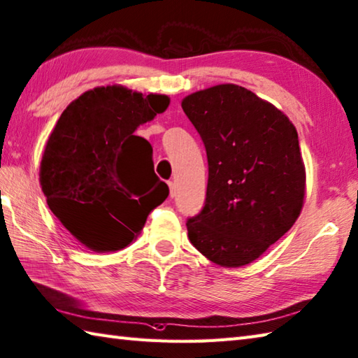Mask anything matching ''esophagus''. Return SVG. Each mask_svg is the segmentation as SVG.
Segmentation results:
<instances>
[{
  "instance_id": "1",
  "label": "esophagus",
  "mask_w": 358,
  "mask_h": 358,
  "mask_svg": "<svg viewBox=\"0 0 358 358\" xmlns=\"http://www.w3.org/2000/svg\"><path fill=\"white\" fill-rule=\"evenodd\" d=\"M167 185H169V194H171V197H175V185L172 183V181H169V183H167Z\"/></svg>"
}]
</instances>
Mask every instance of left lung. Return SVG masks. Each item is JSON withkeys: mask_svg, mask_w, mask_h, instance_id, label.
Instances as JSON below:
<instances>
[{"mask_svg": "<svg viewBox=\"0 0 358 358\" xmlns=\"http://www.w3.org/2000/svg\"><path fill=\"white\" fill-rule=\"evenodd\" d=\"M208 155L206 201L187 237L209 261L251 264L301 214L306 167L295 125L253 91L222 83L181 101Z\"/></svg>", "mask_w": 358, "mask_h": 358, "instance_id": "8db88e82", "label": "left lung"}]
</instances>
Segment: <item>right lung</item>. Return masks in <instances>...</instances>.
<instances>
[{"label": "right lung", "instance_id": "add662e5", "mask_svg": "<svg viewBox=\"0 0 358 358\" xmlns=\"http://www.w3.org/2000/svg\"><path fill=\"white\" fill-rule=\"evenodd\" d=\"M171 99L122 85L96 87L68 105L40 163L48 206L83 247L122 250L169 195L153 172L152 145L135 130L164 113Z\"/></svg>", "mask_w": 358, "mask_h": 358}]
</instances>
